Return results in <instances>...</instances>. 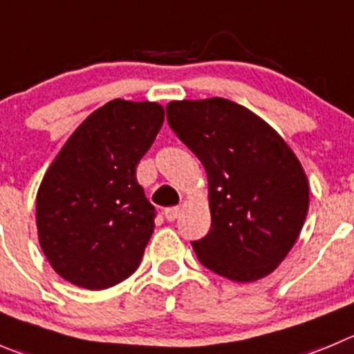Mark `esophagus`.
Instances as JSON below:
<instances>
[{"mask_svg":"<svg viewBox=\"0 0 354 354\" xmlns=\"http://www.w3.org/2000/svg\"><path fill=\"white\" fill-rule=\"evenodd\" d=\"M180 206H174V207H167L166 211H164V214H166V218L169 220V222H174L178 216H180Z\"/></svg>","mask_w":354,"mask_h":354,"instance_id":"esophagus-1","label":"esophagus"}]
</instances>
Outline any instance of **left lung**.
Instances as JSON below:
<instances>
[{"instance_id": "obj_1", "label": "left lung", "mask_w": 354, "mask_h": 354, "mask_svg": "<svg viewBox=\"0 0 354 354\" xmlns=\"http://www.w3.org/2000/svg\"><path fill=\"white\" fill-rule=\"evenodd\" d=\"M167 120L207 174L211 230L192 243L199 262L237 283L269 276L309 209L297 155L263 118L229 99L171 101Z\"/></svg>"}]
</instances>
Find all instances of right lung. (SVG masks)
<instances>
[{"label":"right lung","mask_w":354,"mask_h":354,"mask_svg":"<svg viewBox=\"0 0 354 354\" xmlns=\"http://www.w3.org/2000/svg\"><path fill=\"white\" fill-rule=\"evenodd\" d=\"M153 101L113 99L92 111L48 166L36 194L39 246L71 285L106 290L138 269L155 209L136 167L164 124Z\"/></svg>","instance_id":"right-lung-1"}]
</instances>
